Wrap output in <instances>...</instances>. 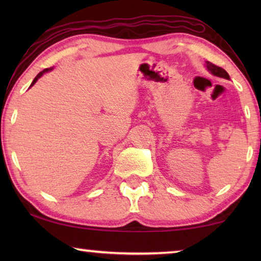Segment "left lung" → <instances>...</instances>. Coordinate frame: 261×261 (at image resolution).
Masks as SVG:
<instances>
[{
    "label": "left lung",
    "mask_w": 261,
    "mask_h": 261,
    "mask_svg": "<svg viewBox=\"0 0 261 261\" xmlns=\"http://www.w3.org/2000/svg\"><path fill=\"white\" fill-rule=\"evenodd\" d=\"M206 68L212 74H214V76H218V77L224 78V79L230 78V77H229V74H228L226 70L218 67V65H215L213 63H211V62H208V61L206 62Z\"/></svg>",
    "instance_id": "1"
}]
</instances>
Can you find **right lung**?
Wrapping results in <instances>:
<instances>
[{
  "mask_svg": "<svg viewBox=\"0 0 261 261\" xmlns=\"http://www.w3.org/2000/svg\"><path fill=\"white\" fill-rule=\"evenodd\" d=\"M49 70H51V69H45V70H42V71H41V72H39V73L37 74V77H35V78L33 79V82H32V84H31V86H33V85H34V84H35V83H37V81H38V79H39V78H40V77L42 76V74H43V73H45V72H47V71H49Z\"/></svg>",
  "mask_w": 261,
  "mask_h": 261,
  "instance_id": "obj_1",
  "label": "right lung"
}]
</instances>
